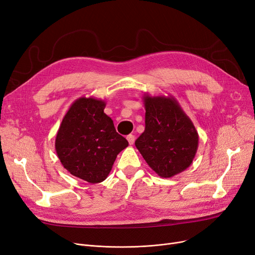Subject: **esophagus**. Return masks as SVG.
<instances>
[{"instance_id": "obj_1", "label": "esophagus", "mask_w": 255, "mask_h": 255, "mask_svg": "<svg viewBox=\"0 0 255 255\" xmlns=\"http://www.w3.org/2000/svg\"><path fill=\"white\" fill-rule=\"evenodd\" d=\"M127 140H128V142H129V144H133L134 143V140H135V137H134V135L133 134H129V135H127Z\"/></svg>"}]
</instances>
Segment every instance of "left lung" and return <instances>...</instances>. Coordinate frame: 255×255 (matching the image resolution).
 Here are the masks:
<instances>
[{"instance_id":"obj_1","label":"left lung","mask_w":255,"mask_h":255,"mask_svg":"<svg viewBox=\"0 0 255 255\" xmlns=\"http://www.w3.org/2000/svg\"><path fill=\"white\" fill-rule=\"evenodd\" d=\"M144 131L135 146L161 178L188 168L198 148V133L190 118L172 96H143Z\"/></svg>"}]
</instances>
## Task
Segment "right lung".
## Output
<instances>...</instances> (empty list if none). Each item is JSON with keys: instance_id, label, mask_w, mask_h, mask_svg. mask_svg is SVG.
Wrapping results in <instances>:
<instances>
[{"instance_id": "obj_1", "label": "right lung", "mask_w": 255, "mask_h": 255, "mask_svg": "<svg viewBox=\"0 0 255 255\" xmlns=\"http://www.w3.org/2000/svg\"><path fill=\"white\" fill-rule=\"evenodd\" d=\"M105 104L93 97L76 99L56 136V152L62 165L72 176L92 184L107 178L118 154L128 146L113 120L104 114Z\"/></svg>"}]
</instances>
